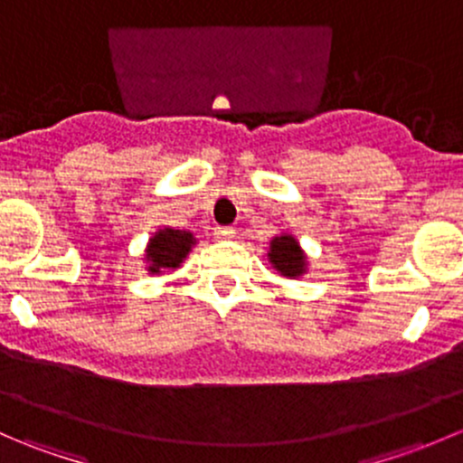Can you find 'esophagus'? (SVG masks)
<instances>
[{
    "label": "esophagus",
    "instance_id": "1",
    "mask_svg": "<svg viewBox=\"0 0 463 463\" xmlns=\"http://www.w3.org/2000/svg\"><path fill=\"white\" fill-rule=\"evenodd\" d=\"M214 237H217V240H232V237H235V228L231 226L214 228Z\"/></svg>",
    "mask_w": 463,
    "mask_h": 463
}]
</instances>
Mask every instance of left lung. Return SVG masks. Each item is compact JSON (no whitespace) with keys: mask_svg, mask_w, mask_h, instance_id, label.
<instances>
[{"mask_svg":"<svg viewBox=\"0 0 463 463\" xmlns=\"http://www.w3.org/2000/svg\"><path fill=\"white\" fill-rule=\"evenodd\" d=\"M269 261L279 275L288 279H298L307 273V255L302 250L300 241L288 232L275 235L269 244Z\"/></svg>","mask_w":463,"mask_h":463,"instance_id":"8db88e82","label":"left lung"}]
</instances>
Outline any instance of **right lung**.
Masks as SVG:
<instances>
[{"label":"right lung","instance_id":"right-lung-1","mask_svg":"<svg viewBox=\"0 0 463 463\" xmlns=\"http://www.w3.org/2000/svg\"><path fill=\"white\" fill-rule=\"evenodd\" d=\"M197 244L190 231H175V228H158L149 237L145 246V269L149 275H161L163 270H175L184 264L193 246Z\"/></svg>","mask_w":463,"mask_h":463}]
</instances>
